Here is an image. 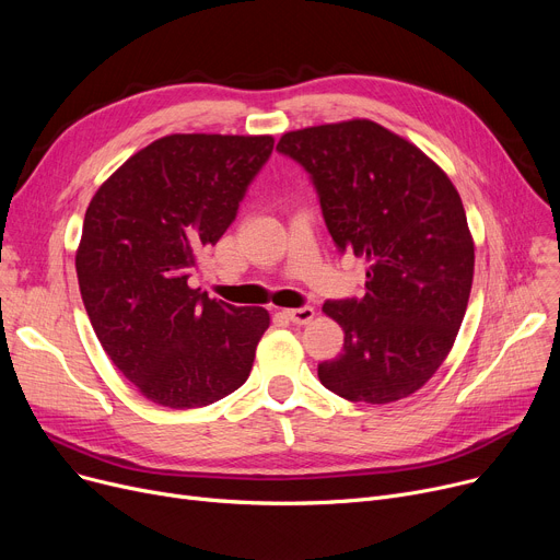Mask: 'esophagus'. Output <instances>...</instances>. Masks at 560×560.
<instances>
[{"label": "esophagus", "mask_w": 560, "mask_h": 560, "mask_svg": "<svg viewBox=\"0 0 560 560\" xmlns=\"http://www.w3.org/2000/svg\"><path fill=\"white\" fill-rule=\"evenodd\" d=\"M285 317L295 325H308V322L315 317V308L313 306H302V308H288Z\"/></svg>", "instance_id": "34e87169"}]
</instances>
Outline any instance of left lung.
Wrapping results in <instances>:
<instances>
[{
	"label": "left lung",
	"instance_id": "1",
	"mask_svg": "<svg viewBox=\"0 0 560 560\" xmlns=\"http://www.w3.org/2000/svg\"><path fill=\"white\" fill-rule=\"evenodd\" d=\"M277 150L311 174L336 247L368 260L365 298L322 306L345 331L342 354L317 365L322 386L365 404L413 395L447 359L472 290L458 190L372 120L288 131Z\"/></svg>",
	"mask_w": 560,
	"mask_h": 560
}]
</instances>
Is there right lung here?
I'll return each instance as SVG.
<instances>
[{"mask_svg":"<svg viewBox=\"0 0 560 560\" xmlns=\"http://www.w3.org/2000/svg\"><path fill=\"white\" fill-rule=\"evenodd\" d=\"M272 147V136H163L88 203L77 249L85 313L113 365L159 406H209L252 372L270 313L215 302L188 277Z\"/></svg>","mask_w":560,"mask_h":560,"instance_id":"obj_1","label":"right lung"}]
</instances>
